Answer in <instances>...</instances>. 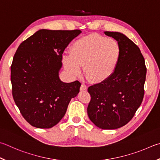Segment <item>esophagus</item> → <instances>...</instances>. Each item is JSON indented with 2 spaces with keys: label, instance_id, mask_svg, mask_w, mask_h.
<instances>
[{
  "label": "esophagus",
  "instance_id": "esophagus-1",
  "mask_svg": "<svg viewBox=\"0 0 160 160\" xmlns=\"http://www.w3.org/2000/svg\"><path fill=\"white\" fill-rule=\"evenodd\" d=\"M80 90L81 91H87V90H88V87L82 84V85L80 87Z\"/></svg>",
  "mask_w": 160,
  "mask_h": 160
}]
</instances>
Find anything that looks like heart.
Masks as SVG:
<instances>
[{
    "label": "heart",
    "mask_w": 160,
    "mask_h": 160,
    "mask_svg": "<svg viewBox=\"0 0 160 160\" xmlns=\"http://www.w3.org/2000/svg\"><path fill=\"white\" fill-rule=\"evenodd\" d=\"M70 56H64L66 70L73 75L81 72L94 83L108 80L114 73L120 57V48L112 38L92 34L75 41L70 49Z\"/></svg>",
    "instance_id": "obj_1"
}]
</instances>
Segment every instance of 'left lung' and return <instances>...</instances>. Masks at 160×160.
<instances>
[{
    "instance_id": "obj_1",
    "label": "left lung",
    "mask_w": 160,
    "mask_h": 160,
    "mask_svg": "<svg viewBox=\"0 0 160 160\" xmlns=\"http://www.w3.org/2000/svg\"><path fill=\"white\" fill-rule=\"evenodd\" d=\"M104 33L118 42L120 57L108 80L88 88L91 101L88 114L98 128L115 129L128 123L141 106L146 68L140 49L128 37L120 32Z\"/></svg>"
}]
</instances>
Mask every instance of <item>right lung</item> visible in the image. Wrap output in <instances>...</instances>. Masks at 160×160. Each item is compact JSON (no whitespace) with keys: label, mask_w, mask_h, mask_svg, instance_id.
Here are the masks:
<instances>
[{"label":"right lung","mask_w":160,"mask_h":160,"mask_svg":"<svg viewBox=\"0 0 160 160\" xmlns=\"http://www.w3.org/2000/svg\"><path fill=\"white\" fill-rule=\"evenodd\" d=\"M80 30L40 29L22 42L11 66L12 96L31 125L50 129L63 118L71 98L80 92L79 81L59 78L62 54Z\"/></svg>","instance_id":"obj_1"}]
</instances>
